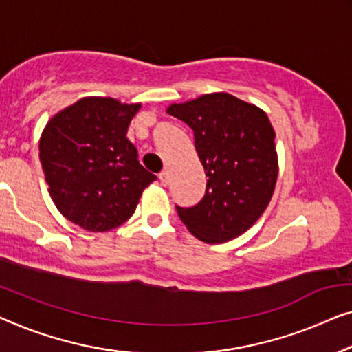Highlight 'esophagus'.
Returning <instances> with one entry per match:
<instances>
[{
	"instance_id": "esophagus-1",
	"label": "esophagus",
	"mask_w": 352,
	"mask_h": 352,
	"mask_svg": "<svg viewBox=\"0 0 352 352\" xmlns=\"http://www.w3.org/2000/svg\"><path fill=\"white\" fill-rule=\"evenodd\" d=\"M160 180H161V185H169V182H170V175H169V172L167 170H164V172H161L160 174Z\"/></svg>"
}]
</instances>
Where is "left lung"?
<instances>
[{
  "label": "left lung",
  "instance_id": "obj_1",
  "mask_svg": "<svg viewBox=\"0 0 352 352\" xmlns=\"http://www.w3.org/2000/svg\"><path fill=\"white\" fill-rule=\"evenodd\" d=\"M190 126L207 185L191 207L175 206L190 232L217 244L242 234L260 219L277 178L276 133L265 111L225 92L170 105Z\"/></svg>",
  "mask_w": 352,
  "mask_h": 352
}]
</instances>
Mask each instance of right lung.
<instances>
[{
    "label": "right lung",
    "mask_w": 352,
    "mask_h": 352,
    "mask_svg": "<svg viewBox=\"0 0 352 352\" xmlns=\"http://www.w3.org/2000/svg\"><path fill=\"white\" fill-rule=\"evenodd\" d=\"M140 105L87 97L47 122L39 161L54 204L82 230L110 231L131 219L156 175L140 162L126 138Z\"/></svg>",
    "instance_id": "right-lung-1"
}]
</instances>
